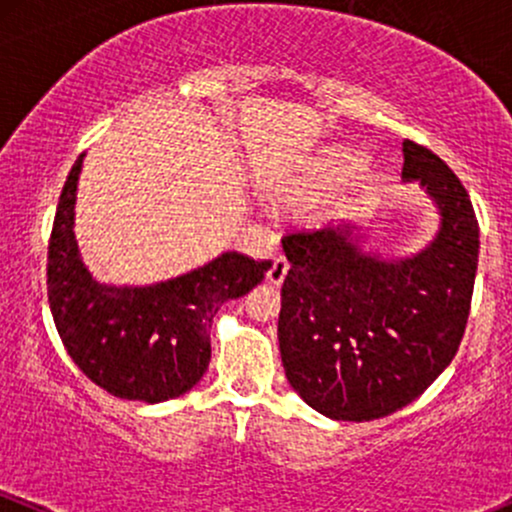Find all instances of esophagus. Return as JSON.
<instances>
[{
	"label": "esophagus",
	"instance_id": "esophagus-1",
	"mask_svg": "<svg viewBox=\"0 0 512 512\" xmlns=\"http://www.w3.org/2000/svg\"><path fill=\"white\" fill-rule=\"evenodd\" d=\"M286 274H289V262H286V257H274L272 267L267 269L269 284L279 286L286 279Z\"/></svg>",
	"mask_w": 512,
	"mask_h": 512
}]
</instances>
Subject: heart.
<instances>
[{
	"instance_id": "obj_1",
	"label": "heart",
	"mask_w": 512,
	"mask_h": 512,
	"mask_svg": "<svg viewBox=\"0 0 512 512\" xmlns=\"http://www.w3.org/2000/svg\"><path fill=\"white\" fill-rule=\"evenodd\" d=\"M350 153H345V150H333L328 157L323 160V165H320V177L323 179H330L335 177V174H340L345 170L347 165H350Z\"/></svg>"
}]
</instances>
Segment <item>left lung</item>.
<instances>
[{"instance_id": "8db88e82", "label": "left lung", "mask_w": 512, "mask_h": 512, "mask_svg": "<svg viewBox=\"0 0 512 512\" xmlns=\"http://www.w3.org/2000/svg\"><path fill=\"white\" fill-rule=\"evenodd\" d=\"M403 179L440 209L418 255L362 252L350 223L294 230L279 352L294 391L333 420L384 418L415 401L457 355L479 265V221L464 184L432 150L403 140Z\"/></svg>"}]
</instances>
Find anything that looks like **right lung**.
<instances>
[{
	"label": "right lung",
	"instance_id": "right-lung-1",
	"mask_svg": "<svg viewBox=\"0 0 512 512\" xmlns=\"http://www.w3.org/2000/svg\"><path fill=\"white\" fill-rule=\"evenodd\" d=\"M82 157L67 174L48 243L55 328L72 362L111 396L170 401L209 369V330L218 308L260 284L272 262L223 252L209 265L160 284H99L84 267L72 230Z\"/></svg>",
	"mask_w": 512,
	"mask_h": 512
}]
</instances>
